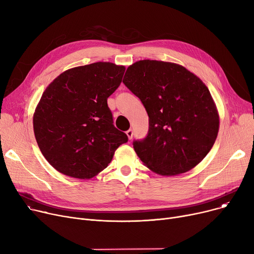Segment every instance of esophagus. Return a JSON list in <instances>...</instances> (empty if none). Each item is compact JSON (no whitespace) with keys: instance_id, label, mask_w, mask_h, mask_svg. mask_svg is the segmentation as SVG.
I'll use <instances>...</instances> for the list:
<instances>
[{"instance_id":"esophagus-1","label":"esophagus","mask_w":254,"mask_h":254,"mask_svg":"<svg viewBox=\"0 0 254 254\" xmlns=\"http://www.w3.org/2000/svg\"><path fill=\"white\" fill-rule=\"evenodd\" d=\"M132 135H134V131H132V129H127V136L128 137L129 140L132 138Z\"/></svg>"}]
</instances>
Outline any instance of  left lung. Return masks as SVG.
Here are the masks:
<instances>
[{
	"label": "left lung",
	"mask_w": 254,
	"mask_h": 254,
	"mask_svg": "<svg viewBox=\"0 0 254 254\" xmlns=\"http://www.w3.org/2000/svg\"><path fill=\"white\" fill-rule=\"evenodd\" d=\"M123 82L149 117L147 136L132 142L143 164L172 176L201 163L219 128L215 104L202 80L177 64L144 60L128 66Z\"/></svg>",
	"instance_id": "left-lung-1"
}]
</instances>
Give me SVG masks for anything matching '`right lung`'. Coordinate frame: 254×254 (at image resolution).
I'll use <instances>...</instances> for the list:
<instances>
[{"mask_svg": "<svg viewBox=\"0 0 254 254\" xmlns=\"http://www.w3.org/2000/svg\"><path fill=\"white\" fill-rule=\"evenodd\" d=\"M126 68L93 63L62 73L47 86L33 119L36 141L47 162L66 176L89 179L107 168L128 138L113 125L107 99Z\"/></svg>", "mask_w": 254, "mask_h": 254, "instance_id": "right-lung-1", "label": "right lung"}]
</instances>
